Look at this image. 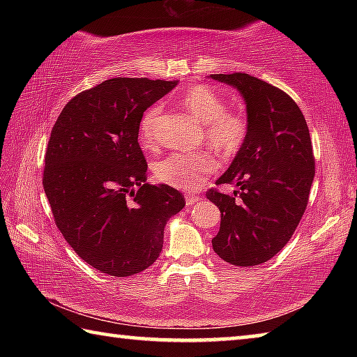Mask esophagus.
I'll return each instance as SVG.
<instances>
[{
	"instance_id": "obj_1",
	"label": "esophagus",
	"mask_w": 357,
	"mask_h": 357,
	"mask_svg": "<svg viewBox=\"0 0 357 357\" xmlns=\"http://www.w3.org/2000/svg\"><path fill=\"white\" fill-rule=\"evenodd\" d=\"M202 198L199 195H193V193H187L185 195V204L187 206H193V204H196V202H199Z\"/></svg>"
}]
</instances>
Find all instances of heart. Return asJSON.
Returning <instances> with one entry per match:
<instances>
[{"label": "heart", "mask_w": 357, "mask_h": 357, "mask_svg": "<svg viewBox=\"0 0 357 357\" xmlns=\"http://www.w3.org/2000/svg\"><path fill=\"white\" fill-rule=\"evenodd\" d=\"M181 105L204 124V136L208 146L224 156L234 155L244 144L248 121L241 112L227 109V100L208 86H195L181 98ZM161 113L159 105L146 110L139 123V139L144 146L156 142V123ZM218 169L208 151L172 153L155 164V174L161 183L192 190L199 187Z\"/></svg>", "instance_id": "b5f03b06"}]
</instances>
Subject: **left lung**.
Segmentation results:
<instances>
[{
	"label": "left lung",
	"instance_id": "8db88e82",
	"mask_svg": "<svg viewBox=\"0 0 357 357\" xmlns=\"http://www.w3.org/2000/svg\"><path fill=\"white\" fill-rule=\"evenodd\" d=\"M211 78L239 90L248 121L244 144L216 181L238 190L206 193L221 210L211 244L225 262L253 267L278 255L301 222L314 178L312 139L301 109L284 90L248 73Z\"/></svg>",
	"mask_w": 357,
	"mask_h": 357
}]
</instances>
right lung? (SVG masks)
Instances as JSON below:
<instances>
[{
  "label": "right lung",
  "instance_id": "add662e5",
  "mask_svg": "<svg viewBox=\"0 0 357 357\" xmlns=\"http://www.w3.org/2000/svg\"><path fill=\"white\" fill-rule=\"evenodd\" d=\"M178 81L112 78L73 96L45 150L43 185L55 224L82 261L126 278L149 268L164 227L185 206L173 187L147 184L138 142L151 104Z\"/></svg>",
  "mask_w": 357,
  "mask_h": 357
}]
</instances>
